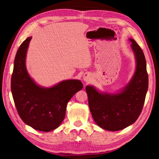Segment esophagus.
Wrapping results in <instances>:
<instances>
[{"instance_id":"34e87169","label":"esophagus","mask_w":159,"mask_h":159,"mask_svg":"<svg viewBox=\"0 0 159 159\" xmlns=\"http://www.w3.org/2000/svg\"><path fill=\"white\" fill-rule=\"evenodd\" d=\"M83 80L85 82H90L91 80V75L89 73H85L83 75Z\"/></svg>"}]
</instances>
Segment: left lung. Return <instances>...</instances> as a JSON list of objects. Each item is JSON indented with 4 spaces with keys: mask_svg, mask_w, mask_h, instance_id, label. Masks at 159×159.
Here are the masks:
<instances>
[{
    "mask_svg": "<svg viewBox=\"0 0 159 159\" xmlns=\"http://www.w3.org/2000/svg\"><path fill=\"white\" fill-rule=\"evenodd\" d=\"M129 41L132 43L136 68L128 84L114 93L102 92L93 85L85 87L93 119L107 130H123L135 122L142 112L148 90L149 79L144 52L134 40Z\"/></svg>",
    "mask_w": 159,
    "mask_h": 159,
    "instance_id": "8db88e82",
    "label": "left lung"
}]
</instances>
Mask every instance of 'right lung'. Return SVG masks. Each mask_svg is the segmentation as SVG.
I'll return each mask as SVG.
<instances>
[{"instance_id": "right-lung-1", "label": "right lung", "mask_w": 159, "mask_h": 159, "mask_svg": "<svg viewBox=\"0 0 159 159\" xmlns=\"http://www.w3.org/2000/svg\"><path fill=\"white\" fill-rule=\"evenodd\" d=\"M28 37L16 54L11 78V92L21 120L35 130L50 132L58 128L66 114V105L75 94L82 90L80 80H62L52 87H43L31 78L26 66Z\"/></svg>"}]
</instances>
